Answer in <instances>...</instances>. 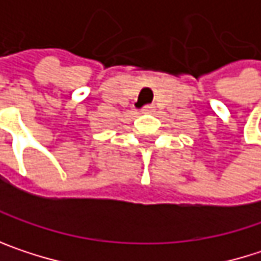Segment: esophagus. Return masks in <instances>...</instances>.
Instances as JSON below:
<instances>
[{
    "label": "esophagus",
    "instance_id": "34e87169",
    "mask_svg": "<svg viewBox=\"0 0 261 261\" xmlns=\"http://www.w3.org/2000/svg\"><path fill=\"white\" fill-rule=\"evenodd\" d=\"M154 112H155L154 106H145L143 109H140V113H145V115H149V113H154Z\"/></svg>",
    "mask_w": 261,
    "mask_h": 261
}]
</instances>
